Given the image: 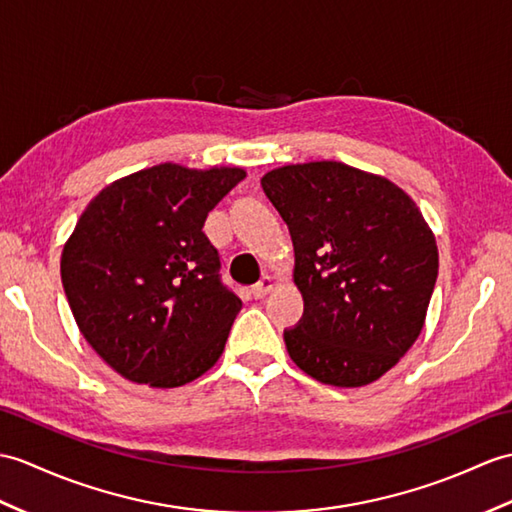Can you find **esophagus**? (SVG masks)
<instances>
[{
  "label": "esophagus",
  "mask_w": 512,
  "mask_h": 512,
  "mask_svg": "<svg viewBox=\"0 0 512 512\" xmlns=\"http://www.w3.org/2000/svg\"><path fill=\"white\" fill-rule=\"evenodd\" d=\"M275 279H272L270 275H264V277H261L255 285H253V296H255V299H264V296L266 294H270L272 290H275Z\"/></svg>",
  "instance_id": "1"
}]
</instances>
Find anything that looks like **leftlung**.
<instances>
[{
    "mask_svg": "<svg viewBox=\"0 0 512 512\" xmlns=\"http://www.w3.org/2000/svg\"><path fill=\"white\" fill-rule=\"evenodd\" d=\"M261 187L288 224L303 318L283 331L292 362L320 384L358 388L419 338L438 248L401 187L338 161L283 165Z\"/></svg>",
    "mask_w": 512,
    "mask_h": 512,
    "instance_id": "1",
    "label": "left lung"
}]
</instances>
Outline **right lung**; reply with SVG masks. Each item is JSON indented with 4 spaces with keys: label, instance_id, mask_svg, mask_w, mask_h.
<instances>
[{
    "label": "right lung",
    "instance_id": "right-lung-1",
    "mask_svg": "<svg viewBox=\"0 0 512 512\" xmlns=\"http://www.w3.org/2000/svg\"><path fill=\"white\" fill-rule=\"evenodd\" d=\"M242 168L161 163L106 185L76 222L61 279L80 334L135 384L176 388L218 362L242 301L202 231Z\"/></svg>",
    "mask_w": 512,
    "mask_h": 512
}]
</instances>
